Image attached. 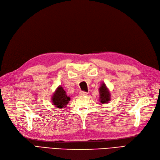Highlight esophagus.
<instances>
[{"mask_svg": "<svg viewBox=\"0 0 160 160\" xmlns=\"http://www.w3.org/2000/svg\"><path fill=\"white\" fill-rule=\"evenodd\" d=\"M79 95L81 96H87V95H88V93L85 91H81L79 92Z\"/></svg>", "mask_w": 160, "mask_h": 160, "instance_id": "34e87169", "label": "esophagus"}]
</instances>
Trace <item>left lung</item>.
Here are the masks:
<instances>
[{"instance_id":"8db88e82","label":"left lung","mask_w":160,"mask_h":160,"mask_svg":"<svg viewBox=\"0 0 160 160\" xmlns=\"http://www.w3.org/2000/svg\"><path fill=\"white\" fill-rule=\"evenodd\" d=\"M99 100L103 104L104 103H108L111 100V94L106 85L103 82L99 88Z\"/></svg>"}]
</instances>
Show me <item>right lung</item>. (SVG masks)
Returning a JSON list of instances; mask_svg holds the SVG:
<instances>
[{
  "label": "right lung",
  "mask_w": 160,
  "mask_h": 160,
  "mask_svg": "<svg viewBox=\"0 0 160 160\" xmlns=\"http://www.w3.org/2000/svg\"><path fill=\"white\" fill-rule=\"evenodd\" d=\"M70 101V97L66 94L65 91L62 86H59L52 97V103L57 108H62L67 107Z\"/></svg>",
  "instance_id": "right-lung-1"
}]
</instances>
